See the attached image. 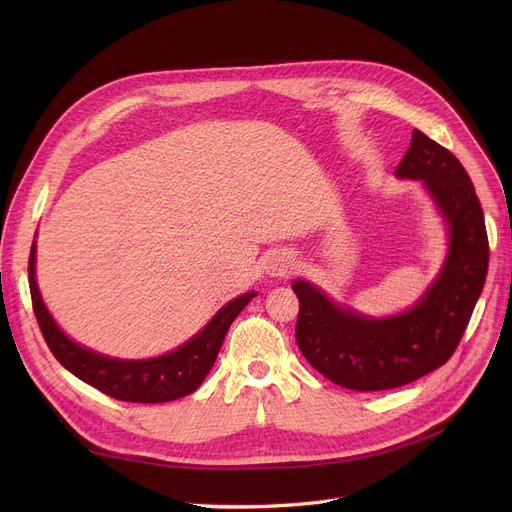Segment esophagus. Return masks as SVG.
Returning <instances> with one entry per match:
<instances>
[{
	"instance_id": "obj_1",
	"label": "esophagus",
	"mask_w": 512,
	"mask_h": 512,
	"mask_svg": "<svg viewBox=\"0 0 512 512\" xmlns=\"http://www.w3.org/2000/svg\"><path fill=\"white\" fill-rule=\"evenodd\" d=\"M265 270L272 278H288L294 272V259L288 253H274L267 259Z\"/></svg>"
}]
</instances>
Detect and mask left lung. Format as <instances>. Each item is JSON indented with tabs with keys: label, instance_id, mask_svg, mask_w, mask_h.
I'll return each mask as SVG.
<instances>
[{
	"label": "left lung",
	"instance_id": "1",
	"mask_svg": "<svg viewBox=\"0 0 512 512\" xmlns=\"http://www.w3.org/2000/svg\"><path fill=\"white\" fill-rule=\"evenodd\" d=\"M396 174L423 180L450 228L444 270L421 303L390 319H369L336 307L309 282L292 284L303 357L330 382L357 392L405 386L442 367L467 330L488 274L486 220L461 161L413 130Z\"/></svg>",
	"mask_w": 512,
	"mask_h": 512
}]
</instances>
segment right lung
Returning a JSON list of instances; mask_svg holds the SVG:
<instances>
[{"mask_svg": "<svg viewBox=\"0 0 512 512\" xmlns=\"http://www.w3.org/2000/svg\"><path fill=\"white\" fill-rule=\"evenodd\" d=\"M29 286L37 324L53 357H56L70 373H74L78 380H83L85 384L97 388L99 392L116 400L145 402V405L170 402L195 392L205 380L209 369L213 367L230 324L255 297V292H249L230 301L209 321L201 334H197L193 340H188L184 346H180L178 351L170 355L147 361H120L101 357L93 351H87L83 346L74 344L56 326V321L51 319L41 301V294L35 282V242L29 257Z\"/></svg>", "mask_w": 512, "mask_h": 512, "instance_id": "right-lung-1", "label": "right lung"}]
</instances>
